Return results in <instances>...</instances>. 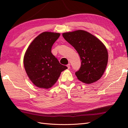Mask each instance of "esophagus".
<instances>
[{
  "mask_svg": "<svg viewBox=\"0 0 128 128\" xmlns=\"http://www.w3.org/2000/svg\"><path fill=\"white\" fill-rule=\"evenodd\" d=\"M67 67H68V69H70V64H67Z\"/></svg>",
  "mask_w": 128,
  "mask_h": 128,
  "instance_id": "esophagus-1",
  "label": "esophagus"
}]
</instances>
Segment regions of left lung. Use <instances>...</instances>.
Returning a JSON list of instances; mask_svg holds the SVG:
<instances>
[{
    "label": "left lung",
    "mask_w": 128,
    "mask_h": 128,
    "mask_svg": "<svg viewBox=\"0 0 128 128\" xmlns=\"http://www.w3.org/2000/svg\"><path fill=\"white\" fill-rule=\"evenodd\" d=\"M62 36L75 48L82 61L80 69L75 72L78 80L86 84L99 80L107 65L106 46L98 38L82 30L64 32Z\"/></svg>",
    "instance_id": "1"
}]
</instances>
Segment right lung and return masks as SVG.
<instances>
[{
	"label": "right lung",
	"mask_w": 128,
	"mask_h": 128,
	"mask_svg": "<svg viewBox=\"0 0 128 128\" xmlns=\"http://www.w3.org/2000/svg\"><path fill=\"white\" fill-rule=\"evenodd\" d=\"M60 34L43 32L36 37L27 48L24 58L26 74L37 87L51 88L61 72L67 69L51 53L53 44Z\"/></svg>",
	"instance_id": "1"
}]
</instances>
